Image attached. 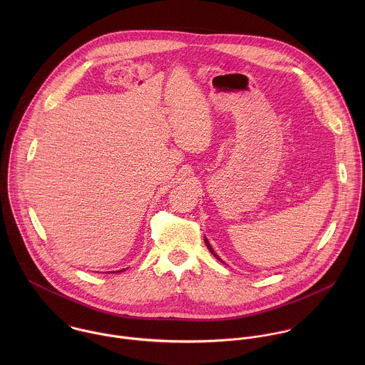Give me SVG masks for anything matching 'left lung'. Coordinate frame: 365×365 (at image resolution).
Segmentation results:
<instances>
[{
	"label": "left lung",
	"instance_id": "left-lung-1",
	"mask_svg": "<svg viewBox=\"0 0 365 365\" xmlns=\"http://www.w3.org/2000/svg\"><path fill=\"white\" fill-rule=\"evenodd\" d=\"M205 243H207V247H208L209 252H210V253H212V255H213V256H215V257H216V259H217V260H220V259H219V256H217V255H216V253H215V252H213V249H212V247H210V245H209V242H208V240H207V239H205ZM220 261H222V260H220Z\"/></svg>",
	"mask_w": 365,
	"mask_h": 365
}]
</instances>
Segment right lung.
Returning a JSON list of instances; mask_svg holds the SVG:
<instances>
[{
    "label": "right lung",
    "mask_w": 365,
    "mask_h": 365,
    "mask_svg": "<svg viewBox=\"0 0 365 365\" xmlns=\"http://www.w3.org/2000/svg\"><path fill=\"white\" fill-rule=\"evenodd\" d=\"M120 271H125V269H120ZM116 272H119V271H116Z\"/></svg>",
    "instance_id": "add662e5"
}]
</instances>
